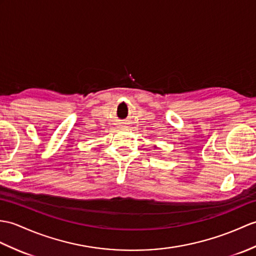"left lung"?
I'll use <instances>...</instances> for the list:
<instances>
[{
	"label": "left lung",
	"instance_id": "left-lung-1",
	"mask_svg": "<svg viewBox=\"0 0 256 256\" xmlns=\"http://www.w3.org/2000/svg\"><path fill=\"white\" fill-rule=\"evenodd\" d=\"M155 147H156V146H155Z\"/></svg>",
	"mask_w": 256,
	"mask_h": 256
}]
</instances>
